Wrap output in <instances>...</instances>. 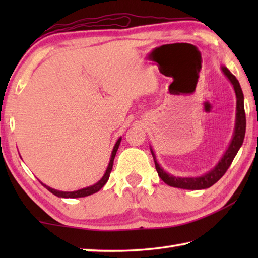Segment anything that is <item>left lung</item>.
I'll use <instances>...</instances> for the list:
<instances>
[{
    "instance_id": "left-lung-1",
    "label": "left lung",
    "mask_w": 258,
    "mask_h": 258,
    "mask_svg": "<svg viewBox=\"0 0 258 258\" xmlns=\"http://www.w3.org/2000/svg\"><path fill=\"white\" fill-rule=\"evenodd\" d=\"M221 71L224 74V76L228 78L229 82L232 84L235 98H237V107H235V124H234V131L231 138L230 145L228 149L222 155L221 159L217 161V164L214 166L212 169L208 172L204 173L200 176H175L171 173H167L165 169L161 167L158 161H157L156 155L152 148L150 146L151 155L154 157L155 165L157 173H158L159 177L163 180L166 184L169 186L178 187V189H185V190H203L211 187L212 185L220 180V178L224 175L225 172L228 171L231 163H232L235 155L242 146L244 133H246V115H244V106H243V93L241 90V86L239 84V81L235 78V76L231 73L228 68L223 64H221Z\"/></svg>"
}]
</instances>
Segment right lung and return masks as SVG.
<instances>
[{
  "label": "right lung",
  "instance_id": "right-lung-1",
  "mask_svg": "<svg viewBox=\"0 0 258 258\" xmlns=\"http://www.w3.org/2000/svg\"><path fill=\"white\" fill-rule=\"evenodd\" d=\"M120 141H121V138H119L116 141L115 146H113V149L111 151L110 161H109L106 172H104L103 176L100 178V180L97 183H94L93 185L83 187V189L76 190V191H60V190L53 189V187H50L49 185L44 184V183H42L41 181L40 182L42 183V185H44L46 189L51 192V194H53L54 196H56V197H59V198H82V197H87V196L95 194V192H98L99 190H101L102 187L104 186V184H106V183H107V181L109 180V176H110V173H111V169H112L113 159H115L116 152H117V150H118V148H119Z\"/></svg>",
  "mask_w": 258,
  "mask_h": 258
}]
</instances>
